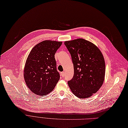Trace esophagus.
<instances>
[{
	"label": "esophagus",
	"mask_w": 128,
	"mask_h": 128,
	"mask_svg": "<svg viewBox=\"0 0 128 128\" xmlns=\"http://www.w3.org/2000/svg\"><path fill=\"white\" fill-rule=\"evenodd\" d=\"M61 76H62V77H64L65 76V72H61Z\"/></svg>",
	"instance_id": "1"
}]
</instances>
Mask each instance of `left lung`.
Wrapping results in <instances>:
<instances>
[{
  "label": "left lung",
  "instance_id": "left-lung-1",
  "mask_svg": "<svg viewBox=\"0 0 128 128\" xmlns=\"http://www.w3.org/2000/svg\"><path fill=\"white\" fill-rule=\"evenodd\" d=\"M71 54L74 75L68 86L78 98H86L99 90L104 82L105 62L99 48L83 38L66 41Z\"/></svg>",
  "mask_w": 128,
  "mask_h": 128
}]
</instances>
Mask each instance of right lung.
Segmentation results:
<instances>
[{"label":"right lung","instance_id":"add662e5","mask_svg":"<svg viewBox=\"0 0 128 128\" xmlns=\"http://www.w3.org/2000/svg\"><path fill=\"white\" fill-rule=\"evenodd\" d=\"M62 44V42L46 40L30 52L24 66V78L27 86L34 94H48L59 80L54 54Z\"/></svg>","mask_w":128,"mask_h":128}]
</instances>
